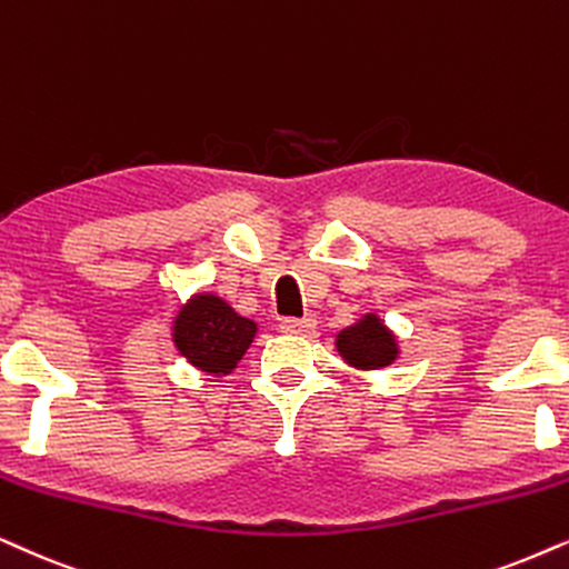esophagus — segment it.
I'll list each match as a JSON object with an SVG mask.
<instances>
[{
    "mask_svg": "<svg viewBox=\"0 0 569 569\" xmlns=\"http://www.w3.org/2000/svg\"><path fill=\"white\" fill-rule=\"evenodd\" d=\"M280 330L291 336H305L309 330H315V318H286L280 320Z\"/></svg>",
    "mask_w": 569,
    "mask_h": 569,
    "instance_id": "1",
    "label": "esophagus"
}]
</instances>
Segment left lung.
I'll use <instances>...</instances> for the list:
<instances>
[{
  "mask_svg": "<svg viewBox=\"0 0 569 569\" xmlns=\"http://www.w3.org/2000/svg\"><path fill=\"white\" fill-rule=\"evenodd\" d=\"M336 347L349 365L362 370H378L397 359V338L380 322L376 315H365L357 326L341 330Z\"/></svg>",
  "mask_w": 569,
  "mask_h": 569,
  "instance_id": "1",
  "label": "left lung"
}]
</instances>
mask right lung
Instances as JSON below:
<instances>
[{
	"instance_id": "1",
	"label": "right lung",
	"mask_w": 569,
	"mask_h": 569,
	"mask_svg": "<svg viewBox=\"0 0 569 569\" xmlns=\"http://www.w3.org/2000/svg\"><path fill=\"white\" fill-rule=\"evenodd\" d=\"M254 333V322L236 315L212 293H201L189 307H183L172 326L178 351L212 376H228L249 349Z\"/></svg>"
}]
</instances>
